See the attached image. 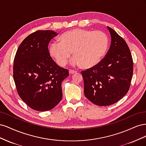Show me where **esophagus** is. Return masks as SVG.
I'll return each mask as SVG.
<instances>
[{
    "label": "esophagus",
    "instance_id": "1",
    "mask_svg": "<svg viewBox=\"0 0 146 146\" xmlns=\"http://www.w3.org/2000/svg\"><path fill=\"white\" fill-rule=\"evenodd\" d=\"M77 72L75 71V70H69V74L72 75V74H76Z\"/></svg>",
    "mask_w": 146,
    "mask_h": 146
}]
</instances>
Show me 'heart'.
<instances>
[{
  "label": "heart",
  "mask_w": 146,
  "mask_h": 146,
  "mask_svg": "<svg viewBox=\"0 0 146 146\" xmlns=\"http://www.w3.org/2000/svg\"><path fill=\"white\" fill-rule=\"evenodd\" d=\"M58 40L50 45L49 53L60 66L67 64L72 52V66L93 68L102 60L108 47L107 35L100 31L74 29L63 33Z\"/></svg>",
  "instance_id": "1"
}]
</instances>
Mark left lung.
Segmentation results:
<instances>
[{"instance_id": "8db88e82", "label": "left lung", "mask_w": 146, "mask_h": 146, "mask_svg": "<svg viewBox=\"0 0 146 146\" xmlns=\"http://www.w3.org/2000/svg\"><path fill=\"white\" fill-rule=\"evenodd\" d=\"M111 44L105 58L93 68L82 72L84 94L92 103L108 106L117 102L129 90L133 63L125 41L107 27Z\"/></svg>"}]
</instances>
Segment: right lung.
I'll return each mask as SVG.
<instances>
[{"label":"right lung","instance_id":"obj_1","mask_svg":"<svg viewBox=\"0 0 146 146\" xmlns=\"http://www.w3.org/2000/svg\"><path fill=\"white\" fill-rule=\"evenodd\" d=\"M58 35L39 30L25 38L14 60L13 78L17 92L29 107L39 111L54 108L62 99L61 83L69 76L50 56L48 44Z\"/></svg>","mask_w":146,"mask_h":146}]
</instances>
